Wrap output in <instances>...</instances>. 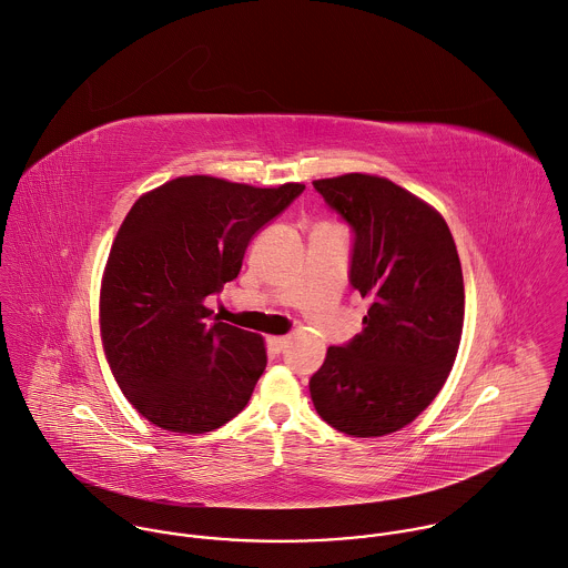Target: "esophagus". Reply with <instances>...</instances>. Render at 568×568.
I'll return each instance as SVG.
<instances>
[{
	"label": "esophagus",
	"instance_id": "obj_1",
	"mask_svg": "<svg viewBox=\"0 0 568 568\" xmlns=\"http://www.w3.org/2000/svg\"><path fill=\"white\" fill-rule=\"evenodd\" d=\"M268 346L273 353H284L288 346V337H268Z\"/></svg>",
	"mask_w": 568,
	"mask_h": 568
}]
</instances>
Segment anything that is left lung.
Here are the masks:
<instances>
[{
	"label": "left lung",
	"mask_w": 568,
	"mask_h": 568,
	"mask_svg": "<svg viewBox=\"0 0 568 568\" xmlns=\"http://www.w3.org/2000/svg\"><path fill=\"white\" fill-rule=\"evenodd\" d=\"M313 186L353 233L348 282L371 308L359 335L326 351L311 399L333 428L379 437L413 422L453 368L464 324L457 248L437 211L384 178Z\"/></svg>",
	"instance_id": "obj_1"
}]
</instances>
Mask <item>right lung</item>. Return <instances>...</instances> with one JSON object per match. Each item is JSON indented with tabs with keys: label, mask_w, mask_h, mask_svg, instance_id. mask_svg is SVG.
Segmentation results:
<instances>
[{
	"label": "right lung",
	"mask_w": 568,
	"mask_h": 568,
	"mask_svg": "<svg viewBox=\"0 0 568 568\" xmlns=\"http://www.w3.org/2000/svg\"><path fill=\"white\" fill-rule=\"evenodd\" d=\"M304 189L193 175L135 202L109 255L100 322L111 371L149 422L209 433L248 404L264 342L213 317L206 297L240 275L251 240Z\"/></svg>",
	"instance_id": "right-lung-1"
}]
</instances>
